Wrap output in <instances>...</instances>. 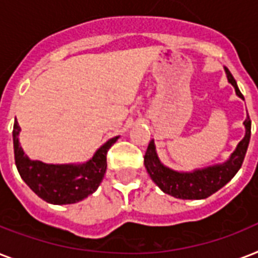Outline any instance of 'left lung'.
Returning <instances> with one entry per match:
<instances>
[{"label":"left lung","mask_w":258,"mask_h":258,"mask_svg":"<svg viewBox=\"0 0 258 258\" xmlns=\"http://www.w3.org/2000/svg\"><path fill=\"white\" fill-rule=\"evenodd\" d=\"M228 75L229 83L234 87L236 93L241 99H244L242 93L237 87V83L230 74L228 68H225ZM246 134L245 138L238 143L236 151L232 154V157L224 165L213 166L204 170H197L192 172H176L167 169L162 165L158 155L155 153L154 141L150 142L147 151L145 155V166L147 172L151 176V179L159 186V187L170 196L180 198V200H204L208 198L221 187H224L233 176L236 175L237 171L241 169L244 162L245 154L248 150L249 141H250V128L252 121L250 117H246L244 121Z\"/></svg>","instance_id":"left-lung-1"}]
</instances>
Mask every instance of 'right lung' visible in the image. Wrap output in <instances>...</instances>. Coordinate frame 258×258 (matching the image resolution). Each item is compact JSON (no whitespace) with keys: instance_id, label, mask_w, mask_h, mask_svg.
<instances>
[{"instance_id":"right-lung-1","label":"right lung","mask_w":258,"mask_h":258,"mask_svg":"<svg viewBox=\"0 0 258 258\" xmlns=\"http://www.w3.org/2000/svg\"><path fill=\"white\" fill-rule=\"evenodd\" d=\"M18 133L20 125L14 121V162L20 175L40 198L54 205L79 202L99 187L107 170V153L117 141V137L109 139L84 165H46L26 157L18 143Z\"/></svg>"}]
</instances>
